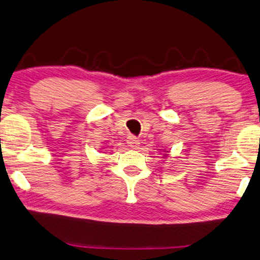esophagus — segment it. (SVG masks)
<instances>
[{
    "mask_svg": "<svg viewBox=\"0 0 260 260\" xmlns=\"http://www.w3.org/2000/svg\"><path fill=\"white\" fill-rule=\"evenodd\" d=\"M127 144H128V146H131V148L132 149H137L139 146V139L137 138V137H134V136H129L127 138Z\"/></svg>",
    "mask_w": 260,
    "mask_h": 260,
    "instance_id": "34e87169",
    "label": "esophagus"
}]
</instances>
